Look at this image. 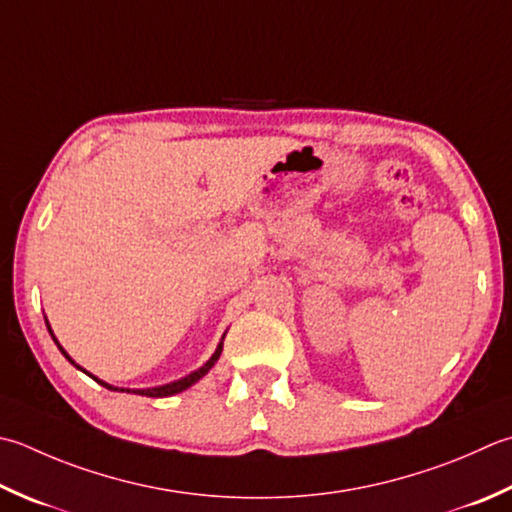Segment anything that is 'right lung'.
Returning <instances> with one entry per match:
<instances>
[{"mask_svg":"<svg viewBox=\"0 0 512 512\" xmlns=\"http://www.w3.org/2000/svg\"><path fill=\"white\" fill-rule=\"evenodd\" d=\"M46 326H48V333H50V335H53V330H50V324H48V319H46ZM224 337H226V333L222 335V339H219V344H217V348H215V353H213V355H210V359H208V362H206V364H204L202 368H197V370H193V373H190V375H186V377H182V379H175V382H170V384H164V386H155V388H119V386H113V384H106V382H102V379H99V377H95V375H90V373H88V370H84L82 366H79V364H75V359H73V357H70V355L66 353V350L62 348V344H59V342H57V337L53 335V339H55V344H57V348H59V350H62V355H64V357L68 359V362H70V364H73L75 368H79V370H82V373H86L88 377H93L97 384H102V386H106L108 390H119V393H124V390H126V393H133V395H146V397H170V395H177V393H182V390H186V388H190V386H193V384H197V382H199V379H202V377H204V375L208 373V370L215 366V362H217V359H219V355H222V348H224Z\"/></svg>","mask_w":512,"mask_h":512,"instance_id":"obj_1","label":"right lung"}]
</instances>
